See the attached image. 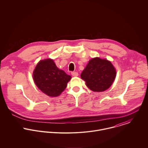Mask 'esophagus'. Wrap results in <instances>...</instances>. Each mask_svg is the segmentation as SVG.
I'll return each mask as SVG.
<instances>
[{
    "label": "esophagus",
    "mask_w": 148,
    "mask_h": 148,
    "mask_svg": "<svg viewBox=\"0 0 148 148\" xmlns=\"http://www.w3.org/2000/svg\"><path fill=\"white\" fill-rule=\"evenodd\" d=\"M71 75H72L73 76H74V77L77 76L79 75L78 73L76 72H71Z\"/></svg>",
    "instance_id": "1"
}]
</instances>
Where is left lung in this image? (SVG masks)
Here are the masks:
<instances>
[{
  "instance_id": "obj_1",
  "label": "left lung",
  "mask_w": 148,
  "mask_h": 148,
  "mask_svg": "<svg viewBox=\"0 0 148 148\" xmlns=\"http://www.w3.org/2000/svg\"><path fill=\"white\" fill-rule=\"evenodd\" d=\"M116 76L110 62L95 58L90 60L81 74L86 85L94 92H103L113 84Z\"/></svg>"
}]
</instances>
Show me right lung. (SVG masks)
I'll use <instances>...</instances> for the list:
<instances>
[{
    "label": "right lung",
    "instance_id": "right-lung-1",
    "mask_svg": "<svg viewBox=\"0 0 148 148\" xmlns=\"http://www.w3.org/2000/svg\"><path fill=\"white\" fill-rule=\"evenodd\" d=\"M34 82L43 93L50 97L59 96L66 88L71 76L59 69L51 59L40 61L33 72Z\"/></svg>",
    "mask_w": 148,
    "mask_h": 148
}]
</instances>
